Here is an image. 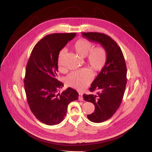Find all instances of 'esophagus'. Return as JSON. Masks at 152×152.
I'll use <instances>...</instances> for the list:
<instances>
[{"mask_svg": "<svg viewBox=\"0 0 152 152\" xmlns=\"http://www.w3.org/2000/svg\"><path fill=\"white\" fill-rule=\"evenodd\" d=\"M84 98L83 97V93L79 92V101H83Z\"/></svg>", "mask_w": 152, "mask_h": 152, "instance_id": "esophagus-1", "label": "esophagus"}]
</instances>
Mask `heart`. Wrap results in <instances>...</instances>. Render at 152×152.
I'll return each instance as SVG.
<instances>
[{"mask_svg": "<svg viewBox=\"0 0 152 152\" xmlns=\"http://www.w3.org/2000/svg\"><path fill=\"white\" fill-rule=\"evenodd\" d=\"M93 47V44L84 39H81L76 42L74 48L76 53L81 57L87 56V63L94 71L101 70L105 65L107 56L105 50L102 47ZM65 49H62L59 53L58 63L61 65L63 58L65 53ZM92 74L90 69L84 68L78 71L70 73L65 78L67 86L72 87L77 90H83L92 80Z\"/></svg>", "mask_w": 152, "mask_h": 152, "instance_id": "b5f03b06", "label": "heart"}]
</instances>
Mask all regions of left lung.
I'll return each mask as SVG.
<instances>
[{
    "instance_id": "1",
    "label": "left lung",
    "mask_w": 152,
    "mask_h": 152,
    "mask_svg": "<svg viewBox=\"0 0 152 152\" xmlns=\"http://www.w3.org/2000/svg\"><path fill=\"white\" fill-rule=\"evenodd\" d=\"M90 42L101 44L107 52L104 68L89 88L91 92L84 94L85 101L92 103L95 112L87 115L91 121L101 123L110 118L119 108L126 85V65L121 48L108 36L97 32L82 33Z\"/></svg>"
}]
</instances>
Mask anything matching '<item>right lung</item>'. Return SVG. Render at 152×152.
<instances>
[{
  "label": "right lung",
  "mask_w": 152,
  "mask_h": 152,
  "mask_svg": "<svg viewBox=\"0 0 152 152\" xmlns=\"http://www.w3.org/2000/svg\"><path fill=\"white\" fill-rule=\"evenodd\" d=\"M75 36L73 33L45 36L34 47L26 65L24 84L28 104L36 118L47 125L61 123L68 105L78 99V93L70 87L58 92L64 84L57 79L60 51Z\"/></svg>",
  "instance_id": "obj_1"
}]
</instances>
